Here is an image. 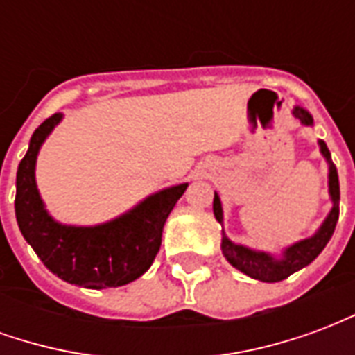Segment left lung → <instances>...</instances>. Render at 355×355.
Instances as JSON below:
<instances>
[{
  "label": "left lung",
  "mask_w": 355,
  "mask_h": 355,
  "mask_svg": "<svg viewBox=\"0 0 355 355\" xmlns=\"http://www.w3.org/2000/svg\"><path fill=\"white\" fill-rule=\"evenodd\" d=\"M295 116L302 121L304 125H312V116L302 108H295L293 112ZM321 154L325 155V159L329 162V193H331V200H333V209L325 218V223L321 224V228L318 230L315 236L304 239V241H298L295 245H291L289 249H285L283 259H274L266 253H257L251 251L243 245H236L232 243L230 239L224 236L223 238V253L226 257V261L230 262L232 266L238 268L239 272H243L253 279L266 283H275L287 279L291 274L298 272L300 268L308 266L310 262L318 257V254L325 249L329 243V239L335 232L336 220H338V201H340V188H338V173L336 167L331 163V154H329L327 144L320 140ZM213 211L218 223H223V207H220V200L215 193V201H213Z\"/></svg>",
  "instance_id": "8db88e82"
}]
</instances>
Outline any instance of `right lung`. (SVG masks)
Masks as SVG:
<instances>
[{"label":"right lung","mask_w":355,"mask_h":355,"mask_svg":"<svg viewBox=\"0 0 355 355\" xmlns=\"http://www.w3.org/2000/svg\"><path fill=\"white\" fill-rule=\"evenodd\" d=\"M47 117L32 135L17 171L15 213L22 236L51 272L80 287L106 289L135 282L152 266L162 245L163 224L188 184L150 196L112 223L81 228L55 223L35 188V157L42 142L60 121Z\"/></svg>","instance_id":"right-lung-1"}]
</instances>
